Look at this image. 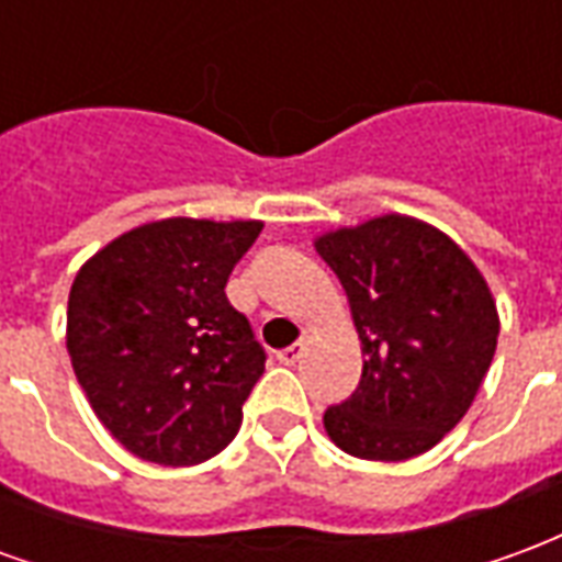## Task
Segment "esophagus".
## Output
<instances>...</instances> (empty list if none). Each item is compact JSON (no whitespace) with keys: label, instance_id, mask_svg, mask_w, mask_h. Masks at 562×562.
Returning a JSON list of instances; mask_svg holds the SVG:
<instances>
[{"label":"esophagus","instance_id":"obj_1","mask_svg":"<svg viewBox=\"0 0 562 562\" xmlns=\"http://www.w3.org/2000/svg\"><path fill=\"white\" fill-rule=\"evenodd\" d=\"M306 352V342H292V346H285V349H280V352H277V361H280V364H297V361H301V355Z\"/></svg>","mask_w":562,"mask_h":562}]
</instances>
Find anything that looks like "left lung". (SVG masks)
Masks as SVG:
<instances>
[{"label": "left lung", "instance_id": "8db88e82", "mask_svg": "<svg viewBox=\"0 0 562 562\" xmlns=\"http://www.w3.org/2000/svg\"><path fill=\"white\" fill-rule=\"evenodd\" d=\"M346 289L364 370L325 413L330 442L361 460L424 454L467 415L494 361L499 316L482 270L448 234L385 213L316 237Z\"/></svg>", "mask_w": 562, "mask_h": 562}]
</instances>
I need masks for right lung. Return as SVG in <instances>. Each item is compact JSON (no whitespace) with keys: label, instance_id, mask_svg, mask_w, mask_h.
Wrapping results in <instances>:
<instances>
[{"label":"right lung","instance_id":"add662e5","mask_svg":"<svg viewBox=\"0 0 562 562\" xmlns=\"http://www.w3.org/2000/svg\"><path fill=\"white\" fill-rule=\"evenodd\" d=\"M258 220L147 222L102 246L68 294L66 346L92 413L135 458L204 463L232 442L265 349L225 297Z\"/></svg>","mask_w":562,"mask_h":562}]
</instances>
